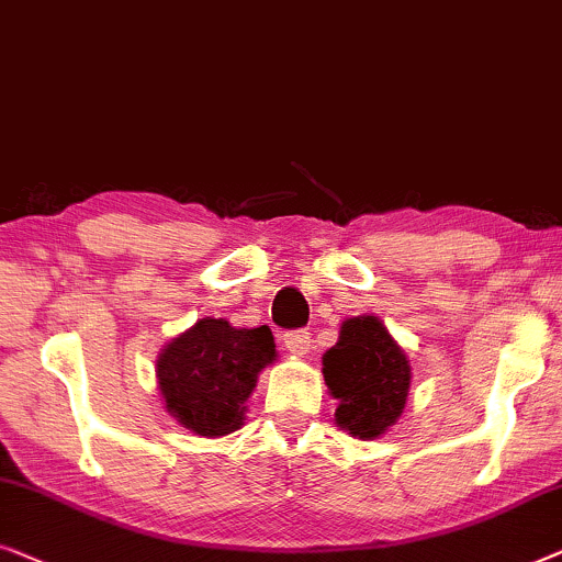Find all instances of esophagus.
<instances>
[{"label": "esophagus", "instance_id": "34e87169", "mask_svg": "<svg viewBox=\"0 0 562 562\" xmlns=\"http://www.w3.org/2000/svg\"><path fill=\"white\" fill-rule=\"evenodd\" d=\"M284 349H288L292 357H305L307 351H311V334L307 330H290V334H284Z\"/></svg>", "mask_w": 562, "mask_h": 562}]
</instances>
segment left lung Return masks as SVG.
<instances>
[{"mask_svg": "<svg viewBox=\"0 0 562 562\" xmlns=\"http://www.w3.org/2000/svg\"><path fill=\"white\" fill-rule=\"evenodd\" d=\"M323 379L338 400L336 425L351 438H382L405 413L413 367L376 315L341 323L336 346L323 353Z\"/></svg>", "mask_w": 562, "mask_h": 562, "instance_id": "8db88e82", "label": "left lung"}]
</instances>
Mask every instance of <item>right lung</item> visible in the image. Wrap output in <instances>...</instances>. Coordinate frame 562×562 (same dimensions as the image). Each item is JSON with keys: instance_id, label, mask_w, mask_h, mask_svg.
Wrapping results in <instances>:
<instances>
[{"instance_id": "1", "label": "right lung", "mask_w": 562, "mask_h": 562, "mask_svg": "<svg viewBox=\"0 0 562 562\" xmlns=\"http://www.w3.org/2000/svg\"><path fill=\"white\" fill-rule=\"evenodd\" d=\"M278 359L272 330L201 318L170 338L155 363L157 390L180 428L201 438L239 430L259 371Z\"/></svg>"}]
</instances>
